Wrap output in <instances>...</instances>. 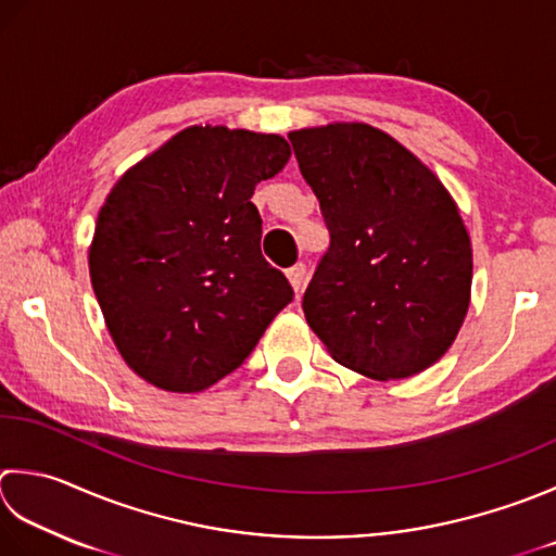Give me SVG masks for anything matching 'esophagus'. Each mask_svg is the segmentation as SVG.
<instances>
[{
  "label": "esophagus",
  "instance_id": "obj_1",
  "mask_svg": "<svg viewBox=\"0 0 556 556\" xmlns=\"http://www.w3.org/2000/svg\"><path fill=\"white\" fill-rule=\"evenodd\" d=\"M287 279H289L291 289L299 293V291H301V287H303V281H306V265L299 263V265L289 267V269H287Z\"/></svg>",
  "mask_w": 556,
  "mask_h": 556
}]
</instances>
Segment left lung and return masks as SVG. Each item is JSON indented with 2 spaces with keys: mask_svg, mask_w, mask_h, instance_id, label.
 I'll list each match as a JSON object with an SVG mask.
<instances>
[{
  "mask_svg": "<svg viewBox=\"0 0 556 556\" xmlns=\"http://www.w3.org/2000/svg\"><path fill=\"white\" fill-rule=\"evenodd\" d=\"M289 139L330 231L303 293L311 330L356 374H421L448 352L470 306L472 245L451 192L371 125L293 129Z\"/></svg>",
  "mask_w": 556,
  "mask_h": 556,
  "instance_id": "obj_1",
  "label": "left lung"
}]
</instances>
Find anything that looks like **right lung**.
<instances>
[{
  "label": "right lung",
  "instance_id": "1",
  "mask_svg": "<svg viewBox=\"0 0 556 556\" xmlns=\"http://www.w3.org/2000/svg\"><path fill=\"white\" fill-rule=\"evenodd\" d=\"M279 135L192 125L129 168L98 212L91 285L117 352L147 383L200 393L241 366L293 299L250 202L287 166Z\"/></svg>",
  "mask_w": 556,
  "mask_h": 556
}]
</instances>
